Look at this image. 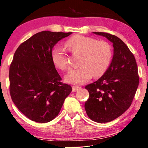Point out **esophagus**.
<instances>
[{"label":"esophagus","mask_w":148,"mask_h":148,"mask_svg":"<svg viewBox=\"0 0 148 148\" xmlns=\"http://www.w3.org/2000/svg\"><path fill=\"white\" fill-rule=\"evenodd\" d=\"M81 88L79 86H72V91L73 92H75L77 91H78L79 89H81Z\"/></svg>","instance_id":"esophagus-1"}]
</instances>
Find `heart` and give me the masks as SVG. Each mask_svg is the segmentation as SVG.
I'll use <instances>...</instances> for the list:
<instances>
[{
  "label": "heart",
  "instance_id": "1",
  "mask_svg": "<svg viewBox=\"0 0 148 148\" xmlns=\"http://www.w3.org/2000/svg\"><path fill=\"white\" fill-rule=\"evenodd\" d=\"M66 45L73 53L81 55L79 68L70 71L65 76V81L73 84H84L91 79L101 76L107 71L112 57V47L107 41L76 35L70 38ZM52 60L56 67L62 70L69 68L65 49L56 47L52 52Z\"/></svg>",
  "mask_w": 148,
  "mask_h": 148
}]
</instances>
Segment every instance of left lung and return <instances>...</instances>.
<instances>
[{
  "instance_id": "obj_1",
  "label": "left lung",
  "mask_w": 148,
  "mask_h": 148,
  "mask_svg": "<svg viewBox=\"0 0 148 148\" xmlns=\"http://www.w3.org/2000/svg\"><path fill=\"white\" fill-rule=\"evenodd\" d=\"M93 33L112 43L114 55L104 75L85 86L90 96L84 108L92 121L107 123L123 114L131 106L139 84L138 67L133 54L121 39L105 32Z\"/></svg>"
}]
</instances>
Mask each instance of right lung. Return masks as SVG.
Returning <instances> with one entry per match:
<instances>
[{"label":"right lung","mask_w":148,"mask_h":148,"mask_svg":"<svg viewBox=\"0 0 148 148\" xmlns=\"http://www.w3.org/2000/svg\"><path fill=\"white\" fill-rule=\"evenodd\" d=\"M72 32L42 31L21 44L10 67V92L15 106L25 116L38 123L55 118L72 91L60 82L52 60V50Z\"/></svg>","instance_id":"right-lung-1"}]
</instances>
